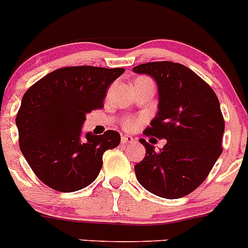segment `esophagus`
Here are the masks:
<instances>
[{"label":"esophagus","instance_id":"obj_1","mask_svg":"<svg viewBox=\"0 0 248 248\" xmlns=\"http://www.w3.org/2000/svg\"><path fill=\"white\" fill-rule=\"evenodd\" d=\"M134 139L132 138L131 136H122L121 137V142L122 144H131V142H133Z\"/></svg>","mask_w":248,"mask_h":248}]
</instances>
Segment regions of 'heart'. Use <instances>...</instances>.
<instances>
[{
  "label": "heart",
  "mask_w": 248,
  "mask_h": 248,
  "mask_svg": "<svg viewBox=\"0 0 248 248\" xmlns=\"http://www.w3.org/2000/svg\"><path fill=\"white\" fill-rule=\"evenodd\" d=\"M124 126L126 129H133L136 127V121L134 120H126Z\"/></svg>",
  "instance_id": "heart-1"
}]
</instances>
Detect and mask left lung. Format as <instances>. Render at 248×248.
Wrapping results in <instances>:
<instances>
[{"label":"left lung","instance_id":"left-lung-1","mask_svg":"<svg viewBox=\"0 0 248 248\" xmlns=\"http://www.w3.org/2000/svg\"><path fill=\"white\" fill-rule=\"evenodd\" d=\"M156 81L158 106L145 136L166 139L156 151L140 139L146 156L134 166L139 184L151 193L176 199L193 192L206 179L222 154L224 120L214 90L180 63L149 62L134 67Z\"/></svg>","mask_w":248,"mask_h":248}]
</instances>
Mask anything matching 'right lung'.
Wrapping results in <instances>:
<instances>
[{
	"label": "right lung",
	"mask_w": 248,
	"mask_h": 248,
	"mask_svg": "<svg viewBox=\"0 0 248 248\" xmlns=\"http://www.w3.org/2000/svg\"><path fill=\"white\" fill-rule=\"evenodd\" d=\"M124 68L64 67L32 85L21 99L16 124L25 159L42 182L76 192L94 181L103 154L121 141L116 131L82 134L86 114L103 107L107 90Z\"/></svg>",
	"instance_id": "add662e5"
}]
</instances>
